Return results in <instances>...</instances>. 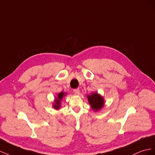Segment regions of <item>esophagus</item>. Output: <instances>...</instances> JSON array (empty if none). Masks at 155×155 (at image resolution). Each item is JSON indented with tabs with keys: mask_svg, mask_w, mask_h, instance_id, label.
<instances>
[{
	"mask_svg": "<svg viewBox=\"0 0 155 155\" xmlns=\"http://www.w3.org/2000/svg\"><path fill=\"white\" fill-rule=\"evenodd\" d=\"M73 91L74 94H79V91H80V90H79V88H75V89H73Z\"/></svg>",
	"mask_w": 155,
	"mask_h": 155,
	"instance_id": "esophagus-1",
	"label": "esophagus"
}]
</instances>
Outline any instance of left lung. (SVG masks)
I'll return each mask as SVG.
<instances>
[{
  "label": "left lung",
  "instance_id": "obj_1",
  "mask_svg": "<svg viewBox=\"0 0 155 155\" xmlns=\"http://www.w3.org/2000/svg\"><path fill=\"white\" fill-rule=\"evenodd\" d=\"M87 99L91 107L94 110H99L103 107L104 100L102 97L97 94V93H94L91 95H87Z\"/></svg>",
  "mask_w": 155,
  "mask_h": 155
}]
</instances>
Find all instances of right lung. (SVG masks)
Listing matches in <instances>:
<instances>
[{"label": "right lung", "mask_w": 155, "mask_h": 155, "mask_svg": "<svg viewBox=\"0 0 155 155\" xmlns=\"http://www.w3.org/2000/svg\"><path fill=\"white\" fill-rule=\"evenodd\" d=\"M64 95V94L63 92H61L60 94H58V97L56 98V101H55V104L53 106V107L56 109H58L60 108V101L62 99Z\"/></svg>", "instance_id": "add662e5"}]
</instances>
